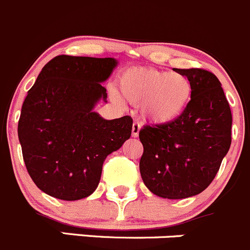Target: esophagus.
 <instances>
[{"instance_id":"1","label":"esophagus","mask_w":250,"mask_h":250,"mask_svg":"<svg viewBox=\"0 0 250 250\" xmlns=\"http://www.w3.org/2000/svg\"><path fill=\"white\" fill-rule=\"evenodd\" d=\"M139 130H140V125L138 122H134L132 125V137L137 138L139 135Z\"/></svg>"}]
</instances>
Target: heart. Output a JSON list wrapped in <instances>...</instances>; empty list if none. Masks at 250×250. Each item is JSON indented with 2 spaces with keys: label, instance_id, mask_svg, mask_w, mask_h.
<instances>
[{
  "label": "heart",
  "instance_id": "heart-1",
  "mask_svg": "<svg viewBox=\"0 0 250 250\" xmlns=\"http://www.w3.org/2000/svg\"><path fill=\"white\" fill-rule=\"evenodd\" d=\"M120 90L132 104H142V116L152 125L178 120L193 99V84L182 73L151 67H134L120 77ZM113 98L117 94L112 93Z\"/></svg>",
  "mask_w": 250,
  "mask_h": 250
}]
</instances>
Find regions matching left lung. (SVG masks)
I'll use <instances>...</instances> for the list:
<instances>
[{"mask_svg": "<svg viewBox=\"0 0 250 250\" xmlns=\"http://www.w3.org/2000/svg\"><path fill=\"white\" fill-rule=\"evenodd\" d=\"M190 79L193 99L168 125H145L139 168L147 189L166 199H184L207 189L231 146L232 113L221 83L205 69H174Z\"/></svg>", "mask_w": 250, "mask_h": 250, "instance_id": "obj_1", "label": "left lung"}]
</instances>
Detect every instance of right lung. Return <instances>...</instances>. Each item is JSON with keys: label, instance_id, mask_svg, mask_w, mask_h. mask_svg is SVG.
<instances>
[{"label": "right lung", "instance_id": "add662e5", "mask_svg": "<svg viewBox=\"0 0 250 250\" xmlns=\"http://www.w3.org/2000/svg\"><path fill=\"white\" fill-rule=\"evenodd\" d=\"M117 64L112 57L57 56L28 91L18 138L26 169L46 194L69 202L93 194L105 159L130 138L129 116L105 120L94 111L107 103L101 83Z\"/></svg>", "mask_w": 250, "mask_h": 250}]
</instances>
